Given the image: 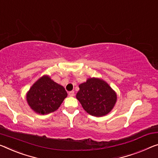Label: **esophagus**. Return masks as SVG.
Segmentation results:
<instances>
[{
  "instance_id": "obj_1",
  "label": "esophagus",
  "mask_w": 158,
  "mask_h": 158,
  "mask_svg": "<svg viewBox=\"0 0 158 158\" xmlns=\"http://www.w3.org/2000/svg\"><path fill=\"white\" fill-rule=\"evenodd\" d=\"M69 96H70V97H73V96L75 95V93H74V91H71V92H69Z\"/></svg>"
}]
</instances>
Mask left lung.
I'll list each match as a JSON object with an SVG mask.
<instances>
[{"label":"left lung","instance_id":"left-lung-1","mask_svg":"<svg viewBox=\"0 0 158 158\" xmlns=\"http://www.w3.org/2000/svg\"><path fill=\"white\" fill-rule=\"evenodd\" d=\"M76 98L89 114L102 116L114 106L117 95L115 91L102 79L90 77L79 85Z\"/></svg>","mask_w":158,"mask_h":158}]
</instances>
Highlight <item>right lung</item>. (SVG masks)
I'll list each match as a JSON object with an SVG mask.
<instances>
[{"label": "right lung", "mask_w": 158, "mask_h": 158, "mask_svg": "<svg viewBox=\"0 0 158 158\" xmlns=\"http://www.w3.org/2000/svg\"><path fill=\"white\" fill-rule=\"evenodd\" d=\"M67 95L64 87L44 76L32 85L26 98L31 110L44 115L57 110Z\"/></svg>", "instance_id": "right-lung-1"}]
</instances>
